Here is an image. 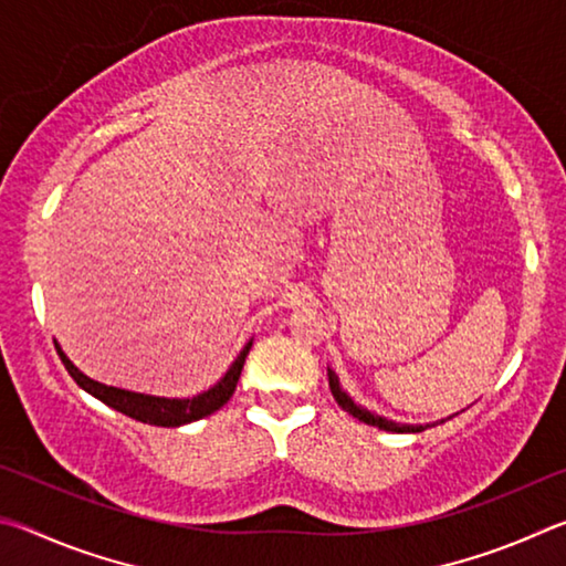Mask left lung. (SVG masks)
I'll return each instance as SVG.
<instances>
[{
	"instance_id": "1",
	"label": "left lung",
	"mask_w": 566,
	"mask_h": 566,
	"mask_svg": "<svg viewBox=\"0 0 566 566\" xmlns=\"http://www.w3.org/2000/svg\"><path fill=\"white\" fill-rule=\"evenodd\" d=\"M329 389H332V397L337 399V405H339L344 411H349L352 417H357L359 421H364V424L379 427V429H385V432H399V434H405V432H421V429H424V427H415V424H397V421H389V419H385V417H377V415H371V411L357 407V405H354V401H352L349 395H344L342 387H339V379H337V375H334L332 369H329Z\"/></svg>"
}]
</instances>
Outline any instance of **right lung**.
Wrapping results in <instances>:
<instances>
[{
  "label": "right lung",
  "instance_id": "right-lung-1",
  "mask_svg": "<svg viewBox=\"0 0 566 566\" xmlns=\"http://www.w3.org/2000/svg\"><path fill=\"white\" fill-rule=\"evenodd\" d=\"M56 347V344H54ZM249 349H252V342L247 344L242 349V354L234 359L232 367L224 375V379L214 385L205 395H199L195 399H161V397H147V395H137V391H127V389H117V387H107V385H99V381H94L90 377H84L80 369L74 367V364L66 359V354L56 347V354H60L62 364L70 371L72 379L80 385L84 391H90L92 397H97L104 405L122 411V415H127L137 421H145V424H155V427H181V424H189V421H197L202 417L214 415L219 407H224L229 397L234 395L237 389V381L239 375H242V367H244V359Z\"/></svg>",
  "mask_w": 566,
  "mask_h": 566
}]
</instances>
